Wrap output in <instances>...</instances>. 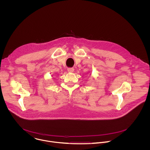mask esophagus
<instances>
[{
  "label": "esophagus",
  "instance_id": "obj_1",
  "mask_svg": "<svg viewBox=\"0 0 150 150\" xmlns=\"http://www.w3.org/2000/svg\"><path fill=\"white\" fill-rule=\"evenodd\" d=\"M74 69L72 67H69V68H67V71L68 72H70V73H73L74 71Z\"/></svg>",
  "mask_w": 150,
  "mask_h": 150
}]
</instances>
